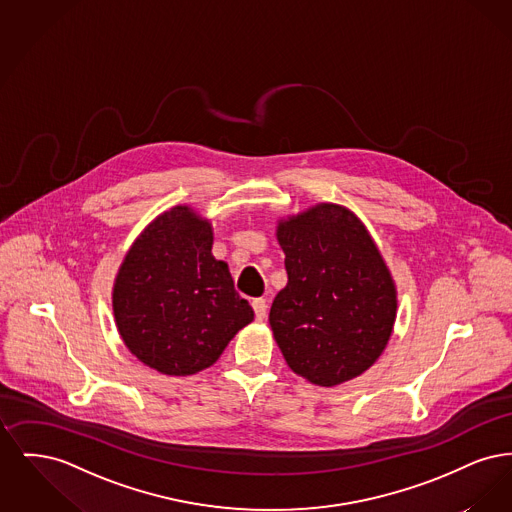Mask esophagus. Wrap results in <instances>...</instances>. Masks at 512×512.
<instances>
[{"label":"esophagus","mask_w":512,"mask_h":512,"mask_svg":"<svg viewBox=\"0 0 512 512\" xmlns=\"http://www.w3.org/2000/svg\"><path fill=\"white\" fill-rule=\"evenodd\" d=\"M251 307H253V311H255V318L257 320H265L267 317V299H263V297H257V299H253L251 301Z\"/></svg>","instance_id":"34e87169"}]
</instances>
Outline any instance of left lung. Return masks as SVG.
<instances>
[{
  "label": "left lung",
  "instance_id": "1",
  "mask_svg": "<svg viewBox=\"0 0 512 512\" xmlns=\"http://www.w3.org/2000/svg\"><path fill=\"white\" fill-rule=\"evenodd\" d=\"M288 284L274 297L268 322L295 374L338 386L382 355L397 297L378 247L363 222L322 203L278 224Z\"/></svg>",
  "mask_w": 512,
  "mask_h": 512
}]
</instances>
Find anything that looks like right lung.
<instances>
[{"label": "right lung", "instance_id": "1", "mask_svg": "<svg viewBox=\"0 0 512 512\" xmlns=\"http://www.w3.org/2000/svg\"><path fill=\"white\" fill-rule=\"evenodd\" d=\"M211 247V224L180 205L153 220L122 263L117 326L130 353L157 372L188 376L213 365L253 320Z\"/></svg>", "mask_w": 512, "mask_h": 512}]
</instances>
